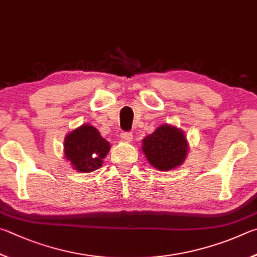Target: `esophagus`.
Returning <instances> with one entry per match:
<instances>
[{
	"instance_id": "obj_1",
	"label": "esophagus",
	"mask_w": 257,
	"mask_h": 257,
	"mask_svg": "<svg viewBox=\"0 0 257 257\" xmlns=\"http://www.w3.org/2000/svg\"><path fill=\"white\" fill-rule=\"evenodd\" d=\"M120 139L124 142H131L132 139H133V136H132V133L123 132V133H120Z\"/></svg>"
}]
</instances>
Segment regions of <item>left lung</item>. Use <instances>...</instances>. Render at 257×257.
Instances as JSON below:
<instances>
[{
    "instance_id": "obj_1",
    "label": "left lung",
    "mask_w": 257,
    "mask_h": 257,
    "mask_svg": "<svg viewBox=\"0 0 257 257\" xmlns=\"http://www.w3.org/2000/svg\"><path fill=\"white\" fill-rule=\"evenodd\" d=\"M141 148L152 167L167 172L184 164L190 146L181 128L163 124L143 139Z\"/></svg>"
}]
</instances>
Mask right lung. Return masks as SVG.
I'll return each mask as SVG.
<instances>
[{
	"instance_id": "obj_1",
	"label": "right lung",
	"mask_w": 257,
	"mask_h": 257,
	"mask_svg": "<svg viewBox=\"0 0 257 257\" xmlns=\"http://www.w3.org/2000/svg\"><path fill=\"white\" fill-rule=\"evenodd\" d=\"M109 150L110 143L90 124H82L64 139L65 159L79 173H91L100 168Z\"/></svg>"
}]
</instances>
